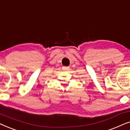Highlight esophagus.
Segmentation results:
<instances>
[{"mask_svg":"<svg viewBox=\"0 0 130 130\" xmlns=\"http://www.w3.org/2000/svg\"><path fill=\"white\" fill-rule=\"evenodd\" d=\"M69 67H63V70H64V71H66V70H69Z\"/></svg>","mask_w":130,"mask_h":130,"instance_id":"1","label":"esophagus"}]
</instances>
